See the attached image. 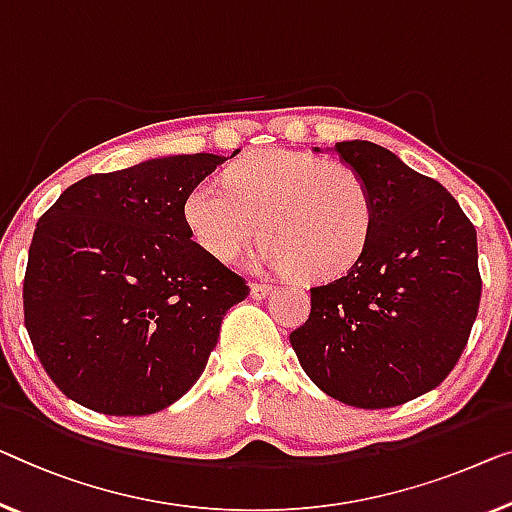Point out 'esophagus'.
<instances>
[{"label": "esophagus", "instance_id": "obj_1", "mask_svg": "<svg viewBox=\"0 0 512 512\" xmlns=\"http://www.w3.org/2000/svg\"><path fill=\"white\" fill-rule=\"evenodd\" d=\"M273 292L271 285H250V296H253L255 301H262L266 299Z\"/></svg>", "mask_w": 512, "mask_h": 512}]
</instances>
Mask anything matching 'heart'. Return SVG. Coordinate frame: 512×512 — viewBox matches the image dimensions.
I'll return each instance as SVG.
<instances>
[{"mask_svg": "<svg viewBox=\"0 0 512 512\" xmlns=\"http://www.w3.org/2000/svg\"><path fill=\"white\" fill-rule=\"evenodd\" d=\"M223 181L197 183L183 202L190 236L216 262H234L259 225L266 243L257 264L308 280L342 276L368 248L375 197L352 165L264 149L234 163Z\"/></svg>", "mask_w": 512, "mask_h": 512, "instance_id": "obj_1", "label": "heart"}]
</instances>
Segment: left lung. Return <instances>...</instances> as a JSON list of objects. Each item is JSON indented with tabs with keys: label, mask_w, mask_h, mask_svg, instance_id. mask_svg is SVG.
Instances as JSON below:
<instances>
[{
	"label": "left lung",
	"mask_w": 512,
	"mask_h": 512,
	"mask_svg": "<svg viewBox=\"0 0 512 512\" xmlns=\"http://www.w3.org/2000/svg\"><path fill=\"white\" fill-rule=\"evenodd\" d=\"M368 181L375 227L345 276L310 289L289 333L317 388L358 409L398 407L437 388L467 347L480 303L476 230L439 181L368 140L335 142Z\"/></svg>",
	"instance_id": "left-lung-1"
}]
</instances>
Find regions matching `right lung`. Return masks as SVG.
Listing matches in <instances>:
<instances>
[{
    "label": "right lung",
    "instance_id": "right-lung-1",
    "mask_svg": "<svg viewBox=\"0 0 512 512\" xmlns=\"http://www.w3.org/2000/svg\"><path fill=\"white\" fill-rule=\"evenodd\" d=\"M227 158L179 154L91 174L38 220L25 326L66 398L108 416H144L200 379L225 312L250 292L183 220L190 190Z\"/></svg>",
    "mask_w": 512,
    "mask_h": 512
}]
</instances>
